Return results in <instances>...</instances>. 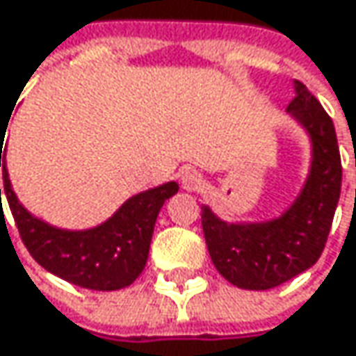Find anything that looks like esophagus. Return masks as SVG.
Wrapping results in <instances>:
<instances>
[{
	"mask_svg": "<svg viewBox=\"0 0 356 356\" xmlns=\"http://www.w3.org/2000/svg\"><path fill=\"white\" fill-rule=\"evenodd\" d=\"M202 183H204V177H202V173L195 171V169H185V171L181 173V185H183V189H187V191H197V189L202 187Z\"/></svg>",
	"mask_w": 356,
	"mask_h": 356,
	"instance_id": "esophagus-1",
	"label": "esophagus"
}]
</instances>
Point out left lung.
Listing matches in <instances>:
<instances>
[{
  "instance_id": "left-lung-1",
  "label": "left lung",
  "mask_w": 356,
  "mask_h": 356,
  "mask_svg": "<svg viewBox=\"0 0 356 356\" xmlns=\"http://www.w3.org/2000/svg\"><path fill=\"white\" fill-rule=\"evenodd\" d=\"M289 113L307 129L314 146L312 173L301 195L276 220L229 225L202 206V229L216 270L248 291L274 289L320 259L340 197L342 163L336 129L320 101L295 82Z\"/></svg>"
}]
</instances>
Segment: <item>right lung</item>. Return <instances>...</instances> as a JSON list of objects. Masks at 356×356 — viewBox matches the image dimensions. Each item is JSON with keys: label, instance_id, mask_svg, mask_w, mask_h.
Wrapping results in <instances>:
<instances>
[{"label": "right lung", "instance_id": "obj_1", "mask_svg": "<svg viewBox=\"0 0 356 356\" xmlns=\"http://www.w3.org/2000/svg\"><path fill=\"white\" fill-rule=\"evenodd\" d=\"M6 123H10V119ZM6 123L0 125V140L6 138ZM1 148L3 142H0L3 191L20 239L47 272L90 291H119L129 286L142 274L148 259L156 216L165 200L177 193L179 185L175 181L129 197L107 222L95 229L63 231L35 218L18 202L8 179L6 156H1Z\"/></svg>", "mask_w": 356, "mask_h": 356}]
</instances>
